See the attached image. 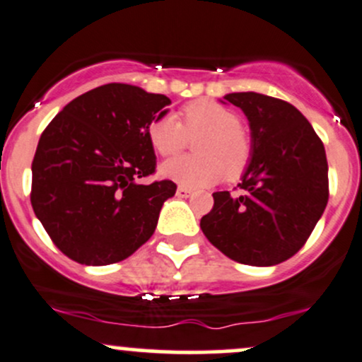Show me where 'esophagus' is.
<instances>
[{
    "label": "esophagus",
    "mask_w": 362,
    "mask_h": 362,
    "mask_svg": "<svg viewBox=\"0 0 362 362\" xmlns=\"http://www.w3.org/2000/svg\"><path fill=\"white\" fill-rule=\"evenodd\" d=\"M177 195H180V197H190V195H192V190L187 189V187H184V185H178Z\"/></svg>",
    "instance_id": "1"
}]
</instances>
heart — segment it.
Here are the masks:
<instances>
[{"label":"heart","instance_id":"heart-1","mask_svg":"<svg viewBox=\"0 0 362 362\" xmlns=\"http://www.w3.org/2000/svg\"><path fill=\"white\" fill-rule=\"evenodd\" d=\"M194 143L195 156H180L161 167V175L189 187L202 189L223 177L242 178L252 163V138L242 129V117L214 100H195L182 109V122L165 114L148 126V139L158 155L173 156Z\"/></svg>","mask_w":362,"mask_h":362}]
</instances>
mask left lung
I'll list each match as a JSON object with an SVG mask.
<instances>
[{"instance_id": "8db88e82", "label": "left lung", "mask_w": 362, "mask_h": 362, "mask_svg": "<svg viewBox=\"0 0 362 362\" xmlns=\"http://www.w3.org/2000/svg\"><path fill=\"white\" fill-rule=\"evenodd\" d=\"M252 129L253 158L235 197L214 192L202 216L206 238L231 260L276 265L291 259L310 238L328 202L325 148L296 107L255 93H230Z\"/></svg>"}]
</instances>
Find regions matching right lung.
<instances>
[{
  "label": "right lung",
  "instance_id": "add662e5",
  "mask_svg": "<svg viewBox=\"0 0 362 362\" xmlns=\"http://www.w3.org/2000/svg\"><path fill=\"white\" fill-rule=\"evenodd\" d=\"M170 98L109 83L74 98L40 136L30 202L66 257L86 265L127 259L155 233L172 180L141 184L156 170L148 126Z\"/></svg>",
  "mask_w": 362,
  "mask_h": 362
}]
</instances>
